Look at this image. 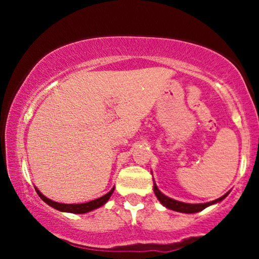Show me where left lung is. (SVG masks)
I'll return each mask as SVG.
<instances>
[{
  "mask_svg": "<svg viewBox=\"0 0 259 259\" xmlns=\"http://www.w3.org/2000/svg\"><path fill=\"white\" fill-rule=\"evenodd\" d=\"M153 190H154V194H156L157 198L160 201V203L163 204V206H165L169 209H173V210H177V212H181V213H196V212H200V210L204 209V208H207L208 206H210V204H214L217 202L222 201L223 198L227 197V195H224L223 197L218 198V200H214L212 202H207V203H197V204H192V203H184V202H179V201H175L173 198H169L167 197L165 195H163L162 192L159 191L158 187L156 186V184H154L153 186Z\"/></svg>",
  "mask_w": 259,
  "mask_h": 259,
  "instance_id": "8db88e82",
  "label": "left lung"
}]
</instances>
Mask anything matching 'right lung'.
Here are the masks:
<instances>
[{
    "mask_svg": "<svg viewBox=\"0 0 259 259\" xmlns=\"http://www.w3.org/2000/svg\"><path fill=\"white\" fill-rule=\"evenodd\" d=\"M113 191H114V187L111 190V191L108 192V194H106L105 196H102V197L100 198H96V200L94 201H90V202H86V203H78V204H65V203H58V202H55L52 200H50V198H47L46 196H44L41 194L40 191L36 189V192L37 195L40 196L41 200L44 202H46L49 206H51L53 208H56V209L58 210H62V212H69V213H79V214H81V213H86V212H90L92 209H96V208H99L101 206H103V204L106 203L107 201L109 200V197H111Z\"/></svg>",
    "mask_w": 259,
    "mask_h": 259,
    "instance_id": "1",
    "label": "right lung"
}]
</instances>
